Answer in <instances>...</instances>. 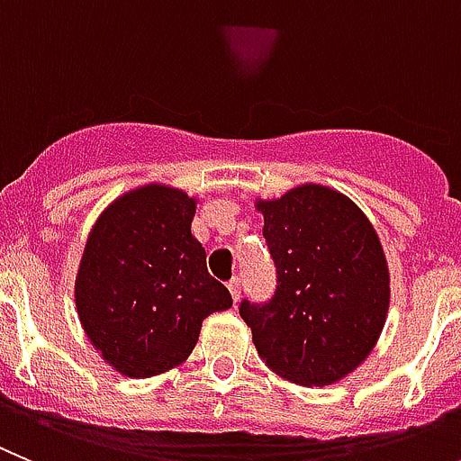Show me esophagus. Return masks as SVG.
<instances>
[{
  "label": "esophagus",
  "instance_id": "esophagus-1",
  "mask_svg": "<svg viewBox=\"0 0 461 461\" xmlns=\"http://www.w3.org/2000/svg\"><path fill=\"white\" fill-rule=\"evenodd\" d=\"M227 289H230V294H231V298H234V303L239 301V296H240V277H231V280L227 282Z\"/></svg>",
  "mask_w": 461,
  "mask_h": 461
}]
</instances>
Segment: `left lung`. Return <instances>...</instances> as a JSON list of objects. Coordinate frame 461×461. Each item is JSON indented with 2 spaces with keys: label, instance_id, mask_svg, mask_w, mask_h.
<instances>
[{
  "label": "left lung",
  "instance_id": "left-lung-1",
  "mask_svg": "<svg viewBox=\"0 0 461 461\" xmlns=\"http://www.w3.org/2000/svg\"><path fill=\"white\" fill-rule=\"evenodd\" d=\"M255 206L277 276L271 301H240L257 354L294 384H335L384 330L391 276L379 236L349 197L326 185H298Z\"/></svg>",
  "mask_w": 461,
  "mask_h": 461
}]
</instances>
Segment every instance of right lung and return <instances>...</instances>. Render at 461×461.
<instances>
[{"label": "right lung", "instance_id": "1", "mask_svg": "<svg viewBox=\"0 0 461 461\" xmlns=\"http://www.w3.org/2000/svg\"><path fill=\"white\" fill-rule=\"evenodd\" d=\"M197 200L163 184L117 197L91 227L76 277L82 329L123 376L163 375L193 354L202 321L231 308L193 236Z\"/></svg>", "mask_w": 461, "mask_h": 461}]
</instances>
